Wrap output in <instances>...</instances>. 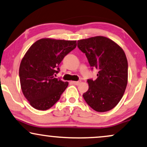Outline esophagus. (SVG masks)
I'll return each instance as SVG.
<instances>
[{"mask_svg": "<svg viewBox=\"0 0 147 147\" xmlns=\"http://www.w3.org/2000/svg\"><path fill=\"white\" fill-rule=\"evenodd\" d=\"M71 83H72V84H74V85H78L80 83V81H71Z\"/></svg>", "mask_w": 147, "mask_h": 147, "instance_id": "obj_1", "label": "esophagus"}]
</instances>
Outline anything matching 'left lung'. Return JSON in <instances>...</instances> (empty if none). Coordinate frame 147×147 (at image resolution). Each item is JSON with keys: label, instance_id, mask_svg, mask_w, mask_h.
<instances>
[{"label": "left lung", "instance_id": "8db88e82", "mask_svg": "<svg viewBox=\"0 0 147 147\" xmlns=\"http://www.w3.org/2000/svg\"><path fill=\"white\" fill-rule=\"evenodd\" d=\"M77 47L85 53L97 79H88L89 89L83 94L87 105L98 112L113 109L123 97L127 84V60L119 45L107 37L97 36L79 40Z\"/></svg>", "mask_w": 147, "mask_h": 147}]
</instances>
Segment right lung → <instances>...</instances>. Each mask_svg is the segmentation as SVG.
Masks as SVG:
<instances>
[{
	"instance_id": "obj_1",
	"label": "right lung",
	"mask_w": 147,
	"mask_h": 147,
	"mask_svg": "<svg viewBox=\"0 0 147 147\" xmlns=\"http://www.w3.org/2000/svg\"><path fill=\"white\" fill-rule=\"evenodd\" d=\"M77 46L76 40L41 38L32 45L20 63L22 91L30 105L45 111L60 98L68 83L55 78L59 64Z\"/></svg>"
}]
</instances>
